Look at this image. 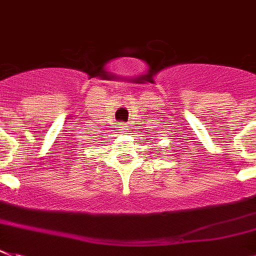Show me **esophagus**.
<instances>
[{
    "instance_id": "esophagus-1",
    "label": "esophagus",
    "mask_w": 256,
    "mask_h": 256,
    "mask_svg": "<svg viewBox=\"0 0 256 256\" xmlns=\"http://www.w3.org/2000/svg\"><path fill=\"white\" fill-rule=\"evenodd\" d=\"M128 128H130V126H128V124H120V130H122V132H128Z\"/></svg>"
}]
</instances>
